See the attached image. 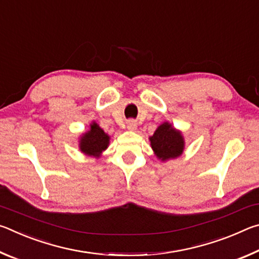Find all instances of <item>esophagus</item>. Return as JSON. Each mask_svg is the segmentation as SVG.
Listing matches in <instances>:
<instances>
[{
  "label": "esophagus",
  "mask_w": 259,
  "mask_h": 259,
  "mask_svg": "<svg viewBox=\"0 0 259 259\" xmlns=\"http://www.w3.org/2000/svg\"><path fill=\"white\" fill-rule=\"evenodd\" d=\"M126 126H128L129 130H136V128H137V123H136V121L130 120L128 121V123H126Z\"/></svg>",
  "instance_id": "34e87169"
}]
</instances>
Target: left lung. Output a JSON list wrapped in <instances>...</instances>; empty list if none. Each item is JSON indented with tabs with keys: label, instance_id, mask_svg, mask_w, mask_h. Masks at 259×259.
Returning <instances> with one entry per match:
<instances>
[{
	"label": "left lung",
	"instance_id": "8db88e82",
	"mask_svg": "<svg viewBox=\"0 0 259 259\" xmlns=\"http://www.w3.org/2000/svg\"><path fill=\"white\" fill-rule=\"evenodd\" d=\"M150 140L156 156L162 161L175 159V157L179 156L183 153V136L169 123L161 124Z\"/></svg>",
	"mask_w": 259,
	"mask_h": 259
}]
</instances>
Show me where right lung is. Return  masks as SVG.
<instances>
[{
    "mask_svg": "<svg viewBox=\"0 0 259 259\" xmlns=\"http://www.w3.org/2000/svg\"><path fill=\"white\" fill-rule=\"evenodd\" d=\"M109 137L104 133L98 124H91V129L83 135L80 142V148L85 154L98 156L108 146Z\"/></svg>",
    "mask_w": 259,
    "mask_h": 259,
    "instance_id": "obj_1",
    "label": "right lung"
}]
</instances>
